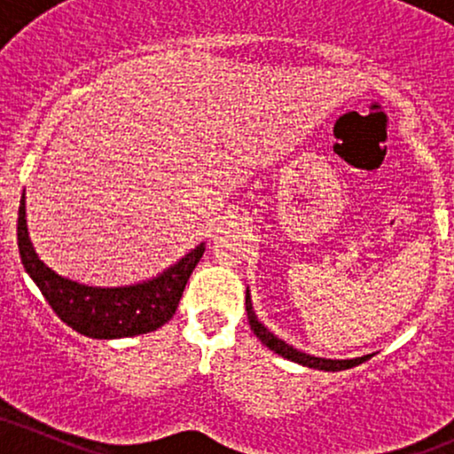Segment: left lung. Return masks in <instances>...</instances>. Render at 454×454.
<instances>
[{
    "label": "left lung",
    "instance_id": "left-lung-1",
    "mask_svg": "<svg viewBox=\"0 0 454 454\" xmlns=\"http://www.w3.org/2000/svg\"><path fill=\"white\" fill-rule=\"evenodd\" d=\"M245 309H247V320H249V326H252L254 335H256L258 340L269 348V350L279 354V356L288 358V361L305 364V367H311V369H325V372H341V369L356 367V364H361L369 358V356H361V358H350V361H331V358L311 356V354L296 350V348L288 346L286 341L278 340V337H275L267 326L260 325L256 314H254V309H252V299H249V293L245 294Z\"/></svg>",
    "mask_w": 454,
    "mask_h": 454
}]
</instances>
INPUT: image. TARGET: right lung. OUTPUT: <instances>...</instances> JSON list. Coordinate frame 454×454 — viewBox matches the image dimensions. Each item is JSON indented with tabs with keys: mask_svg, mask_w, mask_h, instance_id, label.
<instances>
[{
	"mask_svg": "<svg viewBox=\"0 0 454 454\" xmlns=\"http://www.w3.org/2000/svg\"><path fill=\"white\" fill-rule=\"evenodd\" d=\"M25 198V196H23ZM20 198L17 241L20 262L40 293L67 326L91 340H119L151 333L170 320L184 294L187 279L205 254V243L192 249L160 278L123 288H93L61 278L34 252L25 222V200Z\"/></svg>",
	"mask_w": 454,
	"mask_h": 454,
	"instance_id": "add662e5",
	"label": "right lung"
}]
</instances>
